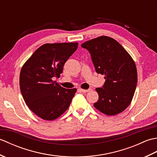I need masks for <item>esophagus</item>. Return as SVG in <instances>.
Returning a JSON list of instances; mask_svg holds the SVG:
<instances>
[{"label":"esophagus","mask_w":157,"mask_h":157,"mask_svg":"<svg viewBox=\"0 0 157 157\" xmlns=\"http://www.w3.org/2000/svg\"><path fill=\"white\" fill-rule=\"evenodd\" d=\"M91 90L92 89H90V88H89V89H88V90H84V89H80V90H81V92H90V91H91Z\"/></svg>","instance_id":"1"}]
</instances>
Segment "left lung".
I'll use <instances>...</instances> for the list:
<instances>
[{"label": "left lung", "mask_w": 157, "mask_h": 157, "mask_svg": "<svg viewBox=\"0 0 157 157\" xmlns=\"http://www.w3.org/2000/svg\"><path fill=\"white\" fill-rule=\"evenodd\" d=\"M81 46L89 51L96 73L105 75L104 85L96 89L98 100L94 107L107 115L121 113L132 102L137 86L134 60L117 41L108 36H100Z\"/></svg>", "instance_id": "obj_1"}]
</instances>
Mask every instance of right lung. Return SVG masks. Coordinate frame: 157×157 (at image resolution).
<instances>
[{
	"instance_id": "1",
	"label": "right lung",
	"mask_w": 157,
	"mask_h": 157,
	"mask_svg": "<svg viewBox=\"0 0 157 157\" xmlns=\"http://www.w3.org/2000/svg\"><path fill=\"white\" fill-rule=\"evenodd\" d=\"M78 46L77 42L43 44L22 67L19 85L23 100L43 119H56L71 104L76 88H64L52 79L59 78Z\"/></svg>"
}]
</instances>
